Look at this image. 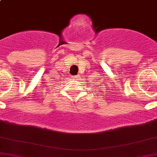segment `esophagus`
<instances>
[{"label":"esophagus","mask_w":157,"mask_h":157,"mask_svg":"<svg viewBox=\"0 0 157 157\" xmlns=\"http://www.w3.org/2000/svg\"><path fill=\"white\" fill-rule=\"evenodd\" d=\"M73 78H74V79L78 80V78H79V75H75Z\"/></svg>","instance_id":"obj_1"}]
</instances>
